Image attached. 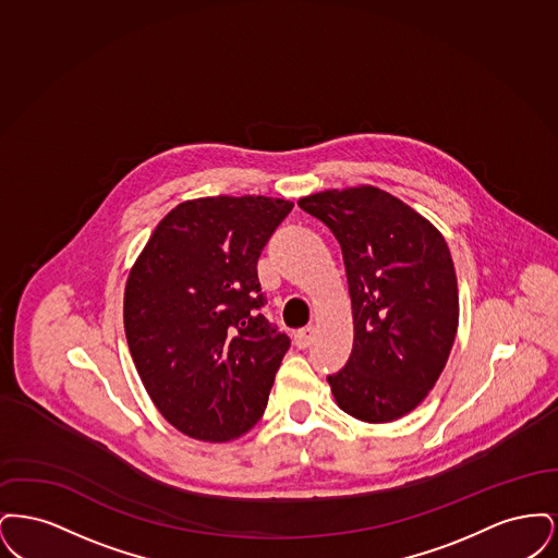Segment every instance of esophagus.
Wrapping results in <instances>:
<instances>
[{
    "label": "esophagus",
    "instance_id": "1",
    "mask_svg": "<svg viewBox=\"0 0 558 558\" xmlns=\"http://www.w3.org/2000/svg\"><path fill=\"white\" fill-rule=\"evenodd\" d=\"M314 339H316V328L314 326H305V328L296 330V335H294V343L299 349H307L314 343Z\"/></svg>",
    "mask_w": 558,
    "mask_h": 558
}]
</instances>
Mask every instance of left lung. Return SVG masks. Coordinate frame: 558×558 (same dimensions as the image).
I'll use <instances>...</instances> for the list:
<instances>
[{
	"instance_id": "left-lung-1",
	"label": "left lung",
	"mask_w": 558,
	"mask_h": 558,
	"mask_svg": "<svg viewBox=\"0 0 558 558\" xmlns=\"http://www.w3.org/2000/svg\"><path fill=\"white\" fill-rule=\"evenodd\" d=\"M339 240L353 314V349L328 376L337 405L364 423L410 414L446 368L458 330V282L441 232L374 186L299 201Z\"/></svg>"
}]
</instances>
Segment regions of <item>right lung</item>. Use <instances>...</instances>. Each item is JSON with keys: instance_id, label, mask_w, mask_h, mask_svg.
<instances>
[{"instance_id": "add662e5", "label": "right lung", "mask_w": 558, "mask_h": 558, "mask_svg": "<svg viewBox=\"0 0 558 558\" xmlns=\"http://www.w3.org/2000/svg\"><path fill=\"white\" fill-rule=\"evenodd\" d=\"M291 209L271 196L186 201L133 264L123 322L135 371L192 439L232 441L264 416L291 341L262 314L257 259Z\"/></svg>"}]
</instances>
